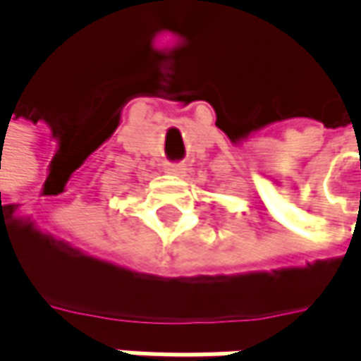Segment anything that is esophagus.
I'll return each mask as SVG.
<instances>
[{
	"label": "esophagus",
	"instance_id": "34e87169",
	"mask_svg": "<svg viewBox=\"0 0 361 361\" xmlns=\"http://www.w3.org/2000/svg\"><path fill=\"white\" fill-rule=\"evenodd\" d=\"M168 172L176 174V176H183L187 172V164H168Z\"/></svg>",
	"mask_w": 361,
	"mask_h": 361
}]
</instances>
